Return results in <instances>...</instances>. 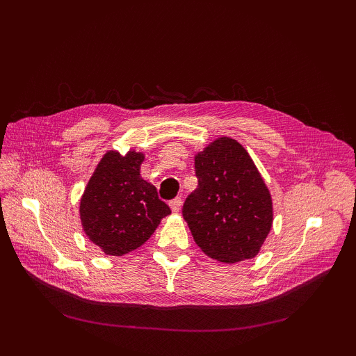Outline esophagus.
Segmentation results:
<instances>
[{
  "label": "esophagus",
  "mask_w": 356,
  "mask_h": 356,
  "mask_svg": "<svg viewBox=\"0 0 356 356\" xmlns=\"http://www.w3.org/2000/svg\"><path fill=\"white\" fill-rule=\"evenodd\" d=\"M181 203H182L181 197H175V199H172L169 202V207H170V209L174 211V212H178L181 209Z\"/></svg>",
  "instance_id": "esophagus-1"
}]
</instances>
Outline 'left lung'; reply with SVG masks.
<instances>
[{
  "label": "left lung",
  "mask_w": 356,
  "mask_h": 356,
  "mask_svg": "<svg viewBox=\"0 0 356 356\" xmlns=\"http://www.w3.org/2000/svg\"><path fill=\"white\" fill-rule=\"evenodd\" d=\"M197 188L182 207L193 239L215 260L252 258L272 229L273 208L261 175L246 149L218 138L195 157Z\"/></svg>",
  "instance_id": "8db88e82"
}]
</instances>
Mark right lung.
<instances>
[{"mask_svg":"<svg viewBox=\"0 0 356 356\" xmlns=\"http://www.w3.org/2000/svg\"><path fill=\"white\" fill-rule=\"evenodd\" d=\"M144 154L108 152L95 169L80 202L89 239L106 255H124L148 241L170 208L141 178Z\"/></svg>","mask_w":356,"mask_h":356,"instance_id":"right-lung-1","label":"right lung"}]
</instances>
